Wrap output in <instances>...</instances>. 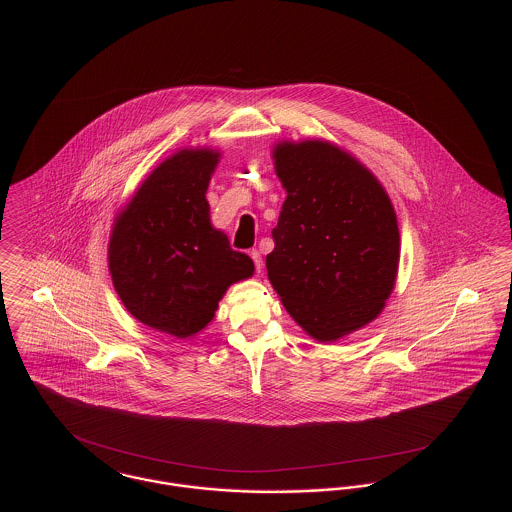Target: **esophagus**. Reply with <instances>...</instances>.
Instances as JSON below:
<instances>
[{"mask_svg": "<svg viewBox=\"0 0 512 512\" xmlns=\"http://www.w3.org/2000/svg\"><path fill=\"white\" fill-rule=\"evenodd\" d=\"M249 255H251V259H253V263H255V270L261 272V268H263V257H261V253H259L257 249H251Z\"/></svg>", "mask_w": 512, "mask_h": 512, "instance_id": "esophagus-1", "label": "esophagus"}]
</instances>
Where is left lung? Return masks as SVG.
I'll use <instances>...</instances> for the list:
<instances>
[{
    "label": "left lung",
    "instance_id": "left-lung-1",
    "mask_svg": "<svg viewBox=\"0 0 512 512\" xmlns=\"http://www.w3.org/2000/svg\"><path fill=\"white\" fill-rule=\"evenodd\" d=\"M288 197L272 230L268 280L293 320L336 341L378 317L395 286L399 228L376 176L330 142L272 151Z\"/></svg>",
    "mask_w": 512,
    "mask_h": 512
}]
</instances>
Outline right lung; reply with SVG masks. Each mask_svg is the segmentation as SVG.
<instances>
[{
  "instance_id": "1",
  "label": "right lung",
  "mask_w": 512,
  "mask_h": 512,
  "mask_svg": "<svg viewBox=\"0 0 512 512\" xmlns=\"http://www.w3.org/2000/svg\"><path fill=\"white\" fill-rule=\"evenodd\" d=\"M219 151L180 149L147 176L117 215L109 240L113 286L132 317L190 338L213 318L253 261L213 228L205 199Z\"/></svg>"
}]
</instances>
